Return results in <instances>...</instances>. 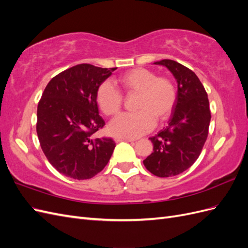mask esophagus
Instances as JSON below:
<instances>
[{"instance_id":"34e87169","label":"esophagus","mask_w":248,"mask_h":248,"mask_svg":"<svg viewBox=\"0 0 248 248\" xmlns=\"http://www.w3.org/2000/svg\"><path fill=\"white\" fill-rule=\"evenodd\" d=\"M136 140L134 139H129V138H121V137H117L115 138V141L119 142V141H134Z\"/></svg>"}]
</instances>
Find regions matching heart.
Masks as SVG:
<instances>
[{
	"instance_id": "b5f03b06",
	"label": "heart",
	"mask_w": 248,
	"mask_h": 248,
	"mask_svg": "<svg viewBox=\"0 0 248 248\" xmlns=\"http://www.w3.org/2000/svg\"><path fill=\"white\" fill-rule=\"evenodd\" d=\"M118 81L127 94H138L137 112L122 114L109 124L112 134L123 138H138L151 130L155 121L164 122L170 117L177 100V89L169 78L157 77L146 68H133L119 77ZM96 101L104 115L115 116L123 104V95L106 80L97 89Z\"/></svg>"
}]
</instances>
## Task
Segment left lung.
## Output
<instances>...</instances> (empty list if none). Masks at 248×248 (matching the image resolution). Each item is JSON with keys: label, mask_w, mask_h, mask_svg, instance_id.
Here are the masks:
<instances>
[{"label": "left lung", "mask_w": 248, "mask_h": 248, "mask_svg": "<svg viewBox=\"0 0 248 248\" xmlns=\"http://www.w3.org/2000/svg\"><path fill=\"white\" fill-rule=\"evenodd\" d=\"M154 64L166 66L178 84L169 125L149 139L153 152L144 160L150 172L167 178L181 174L199 158L208 137L211 111L206 90L192 70L168 59Z\"/></svg>", "instance_id": "obj_1"}]
</instances>
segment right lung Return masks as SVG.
<instances>
[{"mask_svg":"<svg viewBox=\"0 0 248 248\" xmlns=\"http://www.w3.org/2000/svg\"><path fill=\"white\" fill-rule=\"evenodd\" d=\"M116 69L78 64L52 78L44 89L37 108V136L49 163L66 177H94L114 152L112 139L94 133L106 125L97 89Z\"/></svg>","mask_w":248,"mask_h":248,"instance_id":"right-lung-1","label":"right lung"}]
</instances>
